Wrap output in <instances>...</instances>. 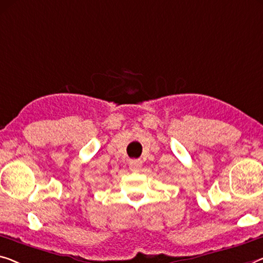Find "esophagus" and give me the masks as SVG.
<instances>
[{"mask_svg": "<svg viewBox=\"0 0 263 263\" xmlns=\"http://www.w3.org/2000/svg\"><path fill=\"white\" fill-rule=\"evenodd\" d=\"M128 165H130V169L132 171H137L140 167V165H142V160L140 159H132L128 162Z\"/></svg>", "mask_w": 263, "mask_h": 263, "instance_id": "esophagus-1", "label": "esophagus"}]
</instances>
